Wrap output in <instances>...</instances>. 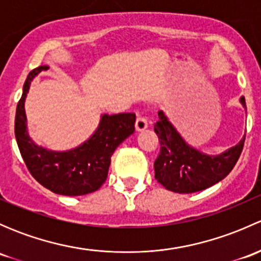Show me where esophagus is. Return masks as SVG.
Masks as SVG:
<instances>
[{
	"label": "esophagus",
	"instance_id": "obj_1",
	"mask_svg": "<svg viewBox=\"0 0 261 261\" xmlns=\"http://www.w3.org/2000/svg\"><path fill=\"white\" fill-rule=\"evenodd\" d=\"M147 126H149V121H147V118L145 117V116L139 115L138 118H136V122H135L136 131H144L145 128H147Z\"/></svg>",
	"mask_w": 261,
	"mask_h": 261
}]
</instances>
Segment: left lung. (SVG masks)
I'll use <instances>...</instances> for the list:
<instances>
[{
    "label": "left lung",
    "instance_id": "8db88e82",
    "mask_svg": "<svg viewBox=\"0 0 261 261\" xmlns=\"http://www.w3.org/2000/svg\"><path fill=\"white\" fill-rule=\"evenodd\" d=\"M246 109L245 97L240 98ZM159 120L154 131L159 138L160 152L155 159V179L168 191L175 193H193L212 187L233 169L243 151V140L220 155H206L186 144L167 116L158 112Z\"/></svg>",
    "mask_w": 261,
    "mask_h": 261
}]
</instances>
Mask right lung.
<instances>
[{
    "mask_svg": "<svg viewBox=\"0 0 261 261\" xmlns=\"http://www.w3.org/2000/svg\"><path fill=\"white\" fill-rule=\"evenodd\" d=\"M46 65L29 73L22 96L16 107L15 136L21 156L30 174L49 191L63 196H83L99 189L109 174L116 147L135 131V114L103 115L96 133L89 140L69 151H50L38 146L26 133L23 102L33 78Z\"/></svg>",
    "mask_w": 261,
    "mask_h": 261,
    "instance_id": "add662e5",
    "label": "right lung"
}]
</instances>
